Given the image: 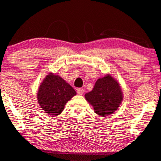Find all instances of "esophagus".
Segmentation results:
<instances>
[{
  "label": "esophagus",
  "instance_id": "obj_1",
  "mask_svg": "<svg viewBox=\"0 0 161 161\" xmlns=\"http://www.w3.org/2000/svg\"><path fill=\"white\" fill-rule=\"evenodd\" d=\"M84 92V89H81V88H80V89H77V93L79 95H82Z\"/></svg>",
  "mask_w": 161,
  "mask_h": 161
}]
</instances>
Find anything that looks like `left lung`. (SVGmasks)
<instances>
[{
    "instance_id": "8db88e82",
    "label": "left lung",
    "mask_w": 161,
    "mask_h": 161,
    "mask_svg": "<svg viewBox=\"0 0 161 161\" xmlns=\"http://www.w3.org/2000/svg\"><path fill=\"white\" fill-rule=\"evenodd\" d=\"M85 97L93 105L97 114L105 116L117 109L123 100V94L117 81L108 75L96 81L93 90L85 94Z\"/></svg>"
}]
</instances>
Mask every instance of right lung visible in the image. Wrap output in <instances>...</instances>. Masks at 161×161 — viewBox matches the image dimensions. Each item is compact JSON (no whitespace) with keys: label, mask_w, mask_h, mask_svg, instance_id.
Returning a JSON list of instances; mask_svg holds the SVG:
<instances>
[{"label":"right lung","mask_w":161,"mask_h":161,"mask_svg":"<svg viewBox=\"0 0 161 161\" xmlns=\"http://www.w3.org/2000/svg\"><path fill=\"white\" fill-rule=\"evenodd\" d=\"M76 95L70 84L59 77L49 73L43 80L37 93V100L41 108L51 116L61 114L68 100Z\"/></svg>","instance_id":"1"}]
</instances>
